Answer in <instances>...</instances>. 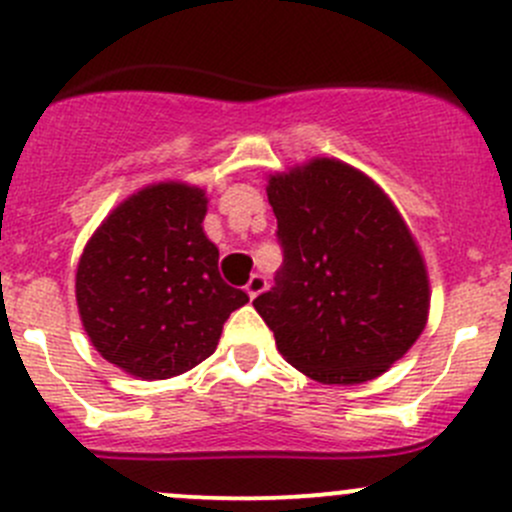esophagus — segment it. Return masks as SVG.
<instances>
[{"label":"esophagus","mask_w":512,"mask_h":512,"mask_svg":"<svg viewBox=\"0 0 512 512\" xmlns=\"http://www.w3.org/2000/svg\"><path fill=\"white\" fill-rule=\"evenodd\" d=\"M265 287H267V280H265V277H262V275H252V277H250V282H247V285H245V292H247V297L255 299L257 294L265 292Z\"/></svg>","instance_id":"34e87169"}]
</instances>
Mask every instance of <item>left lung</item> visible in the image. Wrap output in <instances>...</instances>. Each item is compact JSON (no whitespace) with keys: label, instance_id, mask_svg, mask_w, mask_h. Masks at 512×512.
Returning <instances> with one entry per match:
<instances>
[{"label":"left lung","instance_id":"obj_1","mask_svg":"<svg viewBox=\"0 0 512 512\" xmlns=\"http://www.w3.org/2000/svg\"><path fill=\"white\" fill-rule=\"evenodd\" d=\"M285 265L255 309L287 364L319 384L384 374L428 322L426 262L389 195L337 158L267 178Z\"/></svg>","mask_w":512,"mask_h":512}]
</instances>
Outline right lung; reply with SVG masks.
Wrapping results in <instances>:
<instances>
[{"label": "right lung", "mask_w": 512, "mask_h": 512, "mask_svg": "<svg viewBox=\"0 0 512 512\" xmlns=\"http://www.w3.org/2000/svg\"><path fill=\"white\" fill-rule=\"evenodd\" d=\"M208 195L160 180L106 215L81 252L76 304L96 352L136 379L190 371L218 349L225 319L250 302L225 285L203 230Z\"/></svg>", "instance_id": "add662e5"}]
</instances>
